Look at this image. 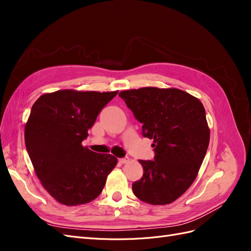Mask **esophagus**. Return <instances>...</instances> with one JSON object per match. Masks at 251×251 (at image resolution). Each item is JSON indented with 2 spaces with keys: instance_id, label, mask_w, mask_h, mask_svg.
<instances>
[{
  "instance_id": "34e87169",
  "label": "esophagus",
  "mask_w": 251,
  "mask_h": 251,
  "mask_svg": "<svg viewBox=\"0 0 251 251\" xmlns=\"http://www.w3.org/2000/svg\"><path fill=\"white\" fill-rule=\"evenodd\" d=\"M128 160H130V159H128V157H124V158H119L118 159V161L120 163H126V162H128Z\"/></svg>"
}]
</instances>
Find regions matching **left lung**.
<instances>
[{"instance_id": "1", "label": "left lung", "mask_w": 251, "mask_h": 251, "mask_svg": "<svg viewBox=\"0 0 251 251\" xmlns=\"http://www.w3.org/2000/svg\"><path fill=\"white\" fill-rule=\"evenodd\" d=\"M142 135L153 139L154 160H140L143 175L133 183L134 195L151 205L177 200L193 184L209 144L205 109L184 91L155 87L119 93Z\"/></svg>"}]
</instances>
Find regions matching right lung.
Segmentation results:
<instances>
[{
    "label": "right lung",
    "mask_w": 251,
    "mask_h": 251,
    "mask_svg": "<svg viewBox=\"0 0 251 251\" xmlns=\"http://www.w3.org/2000/svg\"><path fill=\"white\" fill-rule=\"evenodd\" d=\"M117 93L59 90L32 105L25 126L26 149L37 178L57 202L86 204L102 192L117 158L94 153L81 142Z\"/></svg>",
    "instance_id": "obj_1"
}]
</instances>
